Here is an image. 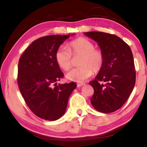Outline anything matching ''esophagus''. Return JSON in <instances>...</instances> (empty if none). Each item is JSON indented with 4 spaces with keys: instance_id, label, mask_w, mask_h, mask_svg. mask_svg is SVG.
I'll list each match as a JSON object with an SVG mask.
<instances>
[{
    "instance_id": "obj_1",
    "label": "esophagus",
    "mask_w": 147,
    "mask_h": 147,
    "mask_svg": "<svg viewBox=\"0 0 147 147\" xmlns=\"http://www.w3.org/2000/svg\"><path fill=\"white\" fill-rule=\"evenodd\" d=\"M84 85H85V84H84V83H78L77 84L78 87H82V86H83Z\"/></svg>"
}]
</instances>
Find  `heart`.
Wrapping results in <instances>:
<instances>
[{
    "mask_svg": "<svg viewBox=\"0 0 147 147\" xmlns=\"http://www.w3.org/2000/svg\"><path fill=\"white\" fill-rule=\"evenodd\" d=\"M71 56H80L77 67L67 72L66 78L69 80L82 82L89 78L92 73L98 72L103 67L104 53L100 49H95V45L86 38L80 37L68 43L67 48L61 46L55 53L57 65L63 70H68L72 64Z\"/></svg>",
    "mask_w": 147,
    "mask_h": 147,
    "instance_id": "1",
    "label": "heart"
}]
</instances>
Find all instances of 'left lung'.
Instances as JSON below:
<instances>
[{
	"mask_svg": "<svg viewBox=\"0 0 147 147\" xmlns=\"http://www.w3.org/2000/svg\"><path fill=\"white\" fill-rule=\"evenodd\" d=\"M96 41L104 56V65L90 82L94 93L91 103L96 110L110 113L123 106L133 90L136 71L129 45L118 36L99 31L84 33Z\"/></svg>",
	"mask_w": 147,
	"mask_h": 147,
	"instance_id": "1",
	"label": "left lung"
}]
</instances>
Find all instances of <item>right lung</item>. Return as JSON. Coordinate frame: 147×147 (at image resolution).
I'll return each instance as SVG.
<instances>
[{"label": "right lung", "instance_id": "obj_1", "mask_svg": "<svg viewBox=\"0 0 147 147\" xmlns=\"http://www.w3.org/2000/svg\"><path fill=\"white\" fill-rule=\"evenodd\" d=\"M74 35V34H73ZM70 35H51L39 38L21 56L17 83L30 110L38 117L56 120L65 114L70 94L76 84L57 85L63 77L55 53Z\"/></svg>", "mask_w": 147, "mask_h": 147}]
</instances>
